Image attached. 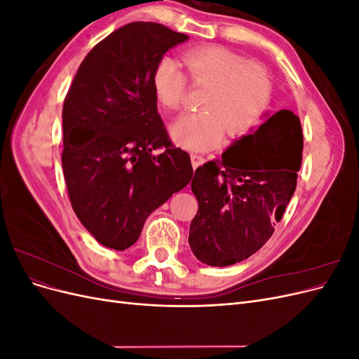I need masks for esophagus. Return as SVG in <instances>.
<instances>
[{
    "label": "esophagus",
    "instance_id": "esophagus-1",
    "mask_svg": "<svg viewBox=\"0 0 359 359\" xmlns=\"http://www.w3.org/2000/svg\"><path fill=\"white\" fill-rule=\"evenodd\" d=\"M190 158H191V165H193V169H198L201 165H203L205 163V157L201 156V154H190Z\"/></svg>",
    "mask_w": 359,
    "mask_h": 359
}]
</instances>
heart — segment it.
Instances as JSON below:
<instances>
[{
	"label": "heart",
	"instance_id": "1",
	"mask_svg": "<svg viewBox=\"0 0 359 359\" xmlns=\"http://www.w3.org/2000/svg\"><path fill=\"white\" fill-rule=\"evenodd\" d=\"M187 78L178 62L161 58L153 73V88L163 109L178 111L187 90L203 88L199 114L180 116L170 127L175 142L187 149H211L231 137L244 135L266 111L273 94L268 70L259 62H245L223 46H202L182 55Z\"/></svg>",
	"mask_w": 359,
	"mask_h": 359
}]
</instances>
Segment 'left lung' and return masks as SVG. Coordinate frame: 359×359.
<instances>
[{
    "label": "left lung",
    "instance_id": "8db88e82",
    "mask_svg": "<svg viewBox=\"0 0 359 359\" xmlns=\"http://www.w3.org/2000/svg\"><path fill=\"white\" fill-rule=\"evenodd\" d=\"M302 145L299 118L281 109L196 169L189 244L201 262L233 265L269 240L297 189Z\"/></svg>",
    "mask_w": 359,
    "mask_h": 359
}]
</instances>
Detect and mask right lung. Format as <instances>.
<instances>
[{
    "label": "right lung",
    "mask_w": 359,
    "mask_h": 359,
    "mask_svg": "<svg viewBox=\"0 0 359 359\" xmlns=\"http://www.w3.org/2000/svg\"><path fill=\"white\" fill-rule=\"evenodd\" d=\"M187 39L156 22L118 28L85 57L64 100L69 198L104 247L133 245L147 217L193 177L190 156L169 139L153 88L158 61Z\"/></svg>",
    "instance_id": "add662e5"
}]
</instances>
